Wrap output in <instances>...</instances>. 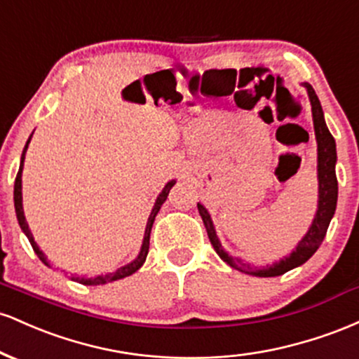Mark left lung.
<instances>
[{
    "mask_svg": "<svg viewBox=\"0 0 359 359\" xmlns=\"http://www.w3.org/2000/svg\"><path fill=\"white\" fill-rule=\"evenodd\" d=\"M302 86L307 90L309 101L312 106V121H314V131H316V142H317V185H319V196H317V211L314 219H312L311 228L304 234L302 240L295 246V250L290 255L283 257L278 262L271 263L266 266H255L246 263L243 258L233 257L228 251L222 248L219 238L216 234V228L211 219V214L203 204L197 203V209H199L201 217L208 231L209 241H211L212 248L219 255L222 262L228 263L229 266L243 273L253 275V277H278L283 275L285 271L297 269V266L304 265L312 255L316 253L317 248L323 243L325 233H327L329 222H331L332 216H334L336 204H337V179H336V142L332 135L329 133L327 125L324 119V111L320 106L319 97H317L316 90L309 82H302Z\"/></svg>",
    "mask_w": 359,
    "mask_h": 359,
    "instance_id": "left-lung-1",
    "label": "left lung"
}]
</instances>
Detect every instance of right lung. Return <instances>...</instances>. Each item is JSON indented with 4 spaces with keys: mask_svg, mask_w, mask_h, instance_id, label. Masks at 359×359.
Returning <instances> with one entry per match:
<instances>
[{
    "mask_svg": "<svg viewBox=\"0 0 359 359\" xmlns=\"http://www.w3.org/2000/svg\"><path fill=\"white\" fill-rule=\"evenodd\" d=\"M34 135V133H32ZM32 135L30 138H28L27 145L23 148V154H22V160H20V170L18 174H16V179H15V192H13V201H15V212H16V219H18V224L20 228H22V231L25 233V236L28 238V241H30L32 248L36 253V257H39L42 262L45 263L47 266H50V263H48L47 257H45V253L42 250L39 248V245H36L35 240H34V234H32L30 228H28V222L25 219V212H23V197H22V172H23V162H25V154H27V148H28V143H30L32 140ZM175 185V180H170V182L165 184V187L162 189V192L158 194V197H156L155 204H154V209H151L150 216H148V221H147V228H145V234H143V241H142V248H140V253L137 255V258L133 259V262L126 263L125 266H119L116 271H111V273H106V275H96V277H90V278H86V277H72V280H76V282L82 283V285H102V283H109V282H114V280H119V278H125V277H130V275H133L135 271L138 269H142V265L145 263L147 259V255H148V248H150V233H151V226H154V221H155V216L158 214L160 208H162V204L167 201V196L168 192H170V189Z\"/></svg>",
    "mask_w": 359,
    "mask_h": 359,
    "instance_id": "obj_1",
    "label": "right lung"
}]
</instances>
